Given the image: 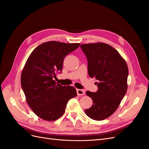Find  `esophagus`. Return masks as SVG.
<instances>
[{
    "mask_svg": "<svg viewBox=\"0 0 149 149\" xmlns=\"http://www.w3.org/2000/svg\"><path fill=\"white\" fill-rule=\"evenodd\" d=\"M76 92H77V94L78 96H83L85 94V91L83 89H78L77 90H76Z\"/></svg>",
    "mask_w": 149,
    "mask_h": 149,
    "instance_id": "esophagus-1",
    "label": "esophagus"
}]
</instances>
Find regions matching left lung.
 Here are the masks:
<instances>
[{
  "instance_id": "obj_1",
  "label": "left lung",
  "mask_w": 149,
  "mask_h": 149,
  "mask_svg": "<svg viewBox=\"0 0 149 149\" xmlns=\"http://www.w3.org/2000/svg\"><path fill=\"white\" fill-rule=\"evenodd\" d=\"M88 60L90 77L97 81V91H87L93 101L85 110L89 118L102 120L118 109L127 89L128 67L118 52L103 43L83 44L80 46Z\"/></svg>"
}]
</instances>
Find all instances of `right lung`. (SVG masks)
<instances>
[{"label": "right lung", "instance_id": "add662e5", "mask_svg": "<svg viewBox=\"0 0 149 149\" xmlns=\"http://www.w3.org/2000/svg\"><path fill=\"white\" fill-rule=\"evenodd\" d=\"M79 43L51 41L40 45L31 52L21 74V86L29 106L44 120L62 116L71 98L76 96L74 87L56 84L53 78L61 73L65 57Z\"/></svg>", "mask_w": 149, "mask_h": 149}]
</instances>
